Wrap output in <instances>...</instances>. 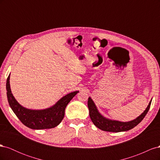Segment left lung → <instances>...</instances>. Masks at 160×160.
Segmentation results:
<instances>
[{
  "mask_svg": "<svg viewBox=\"0 0 160 160\" xmlns=\"http://www.w3.org/2000/svg\"><path fill=\"white\" fill-rule=\"evenodd\" d=\"M151 103L152 101L149 102L146 109L139 117L128 122H119V121L111 120L104 118L103 115H101L99 113L94 102L91 98H89L88 99V105L89 110L90 118L92 122L94 123L97 128L103 131H105V132H121L132 129L141 122L145 118V116L148 113Z\"/></svg>",
  "mask_w": 160,
  "mask_h": 160,
  "instance_id": "obj_1",
  "label": "left lung"
}]
</instances>
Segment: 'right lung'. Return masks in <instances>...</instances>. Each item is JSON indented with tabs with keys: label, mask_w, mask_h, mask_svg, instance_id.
I'll return each instance as SVG.
<instances>
[{
	"label": "right lung",
	"mask_w": 160,
	"mask_h": 160,
	"mask_svg": "<svg viewBox=\"0 0 160 160\" xmlns=\"http://www.w3.org/2000/svg\"><path fill=\"white\" fill-rule=\"evenodd\" d=\"M10 75L7 80V95L9 105L19 120L25 126L33 129L53 128L59 125L65 115L66 106L78 91L66 95L51 108L42 110H32L23 108L14 99L10 88Z\"/></svg>",
	"instance_id": "add662e5"
}]
</instances>
